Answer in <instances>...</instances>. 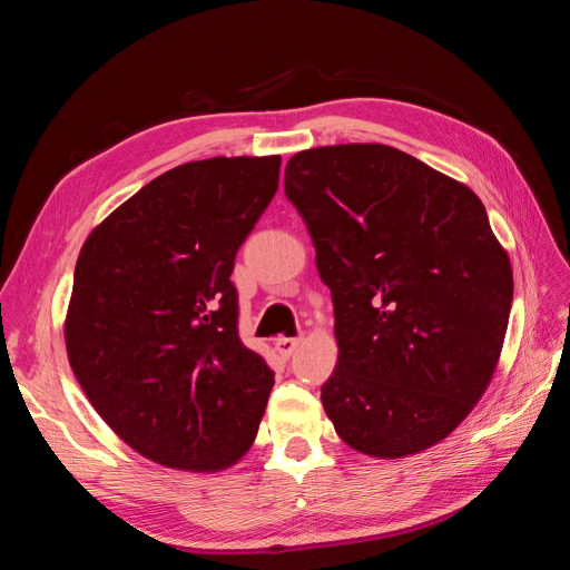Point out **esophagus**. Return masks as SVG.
<instances>
[{
	"label": "esophagus",
	"mask_w": 570,
	"mask_h": 570,
	"mask_svg": "<svg viewBox=\"0 0 570 570\" xmlns=\"http://www.w3.org/2000/svg\"><path fill=\"white\" fill-rule=\"evenodd\" d=\"M299 344H302L299 337H278V340H275V350H278V354L283 358H289L292 354L299 350Z\"/></svg>",
	"instance_id": "obj_1"
}]
</instances>
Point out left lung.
I'll return each instance as SVG.
<instances>
[{
    "label": "left lung",
    "instance_id": "1",
    "mask_svg": "<svg viewBox=\"0 0 570 570\" xmlns=\"http://www.w3.org/2000/svg\"><path fill=\"white\" fill-rule=\"evenodd\" d=\"M285 195L333 295L321 402L335 433L377 459L450 438L492 381L513 299L485 206L411 154L358 142L295 154Z\"/></svg>",
    "mask_w": 570,
    "mask_h": 570
}]
</instances>
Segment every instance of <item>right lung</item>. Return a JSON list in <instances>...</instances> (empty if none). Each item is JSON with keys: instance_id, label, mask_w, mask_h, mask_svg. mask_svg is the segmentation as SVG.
Masks as SVG:
<instances>
[{"instance_id": "obj_1", "label": "right lung", "mask_w": 570, "mask_h": 570, "mask_svg": "<svg viewBox=\"0 0 570 570\" xmlns=\"http://www.w3.org/2000/svg\"><path fill=\"white\" fill-rule=\"evenodd\" d=\"M278 176L281 157L176 166L80 249L68 364L105 423L154 463L226 471L256 440L273 371L237 337L230 273Z\"/></svg>"}]
</instances>
